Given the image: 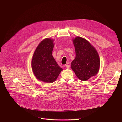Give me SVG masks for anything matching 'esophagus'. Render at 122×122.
<instances>
[{
  "label": "esophagus",
  "mask_w": 122,
  "mask_h": 122,
  "mask_svg": "<svg viewBox=\"0 0 122 122\" xmlns=\"http://www.w3.org/2000/svg\"><path fill=\"white\" fill-rule=\"evenodd\" d=\"M66 66V68H67V69H68V68H70V65H68V64H67V65H66V66Z\"/></svg>",
  "instance_id": "obj_1"
}]
</instances>
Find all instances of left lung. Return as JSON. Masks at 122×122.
I'll use <instances>...</instances> for the list:
<instances>
[{"instance_id": "8db88e82", "label": "left lung", "mask_w": 122, "mask_h": 122, "mask_svg": "<svg viewBox=\"0 0 122 122\" xmlns=\"http://www.w3.org/2000/svg\"><path fill=\"white\" fill-rule=\"evenodd\" d=\"M76 57L71 67L77 77L85 81L98 72L100 59L95 48L85 39L77 37L73 40Z\"/></svg>"}]
</instances>
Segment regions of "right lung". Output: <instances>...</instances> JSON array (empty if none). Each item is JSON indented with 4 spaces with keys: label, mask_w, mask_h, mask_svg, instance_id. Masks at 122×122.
Segmentation results:
<instances>
[{
    "label": "right lung",
    "mask_w": 122,
    "mask_h": 122,
    "mask_svg": "<svg viewBox=\"0 0 122 122\" xmlns=\"http://www.w3.org/2000/svg\"><path fill=\"white\" fill-rule=\"evenodd\" d=\"M53 42L54 40L51 39L41 41L34 52L31 63L35 76L40 81L47 83L54 82L63 70L52 55Z\"/></svg>",
    "instance_id": "obj_1"
}]
</instances>
